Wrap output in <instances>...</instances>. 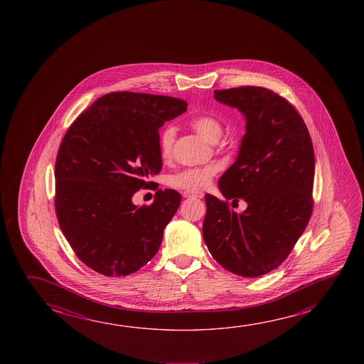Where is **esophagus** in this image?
<instances>
[{
    "mask_svg": "<svg viewBox=\"0 0 364 364\" xmlns=\"http://www.w3.org/2000/svg\"><path fill=\"white\" fill-rule=\"evenodd\" d=\"M185 198H198V199H200L203 198L202 193H189V191H185L184 193Z\"/></svg>",
    "mask_w": 364,
    "mask_h": 364,
    "instance_id": "esophagus-1",
    "label": "esophagus"
}]
</instances>
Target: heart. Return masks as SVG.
Listing matches in <instances>:
<instances>
[{"mask_svg":"<svg viewBox=\"0 0 364 364\" xmlns=\"http://www.w3.org/2000/svg\"><path fill=\"white\" fill-rule=\"evenodd\" d=\"M191 125L193 129H196L198 133H200L203 137L208 139L209 142L215 144L220 141V138L223 136V123L218 118L209 114H202L197 115L191 120ZM176 138V128L173 125H168L164 128V131L159 138V144H160V154L164 160H170L173 155V144ZM217 166L215 165H207V166L186 167L179 173H173L168 178V184L178 188L181 191H204L208 188L212 180L217 173Z\"/></svg>","mask_w":364,"mask_h":364,"instance_id":"1","label":"heart"}]
</instances>
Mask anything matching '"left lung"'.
<instances>
[{
	"label": "left lung",
	"mask_w": 364,
	"mask_h": 364,
	"mask_svg": "<svg viewBox=\"0 0 364 364\" xmlns=\"http://www.w3.org/2000/svg\"><path fill=\"white\" fill-rule=\"evenodd\" d=\"M217 102L245 115L239 156L218 181L220 200L207 194L203 239L220 267L254 278L278 268L312 215L315 154L310 133L292 104L272 90H215ZM242 198L248 208H229Z\"/></svg>",
	"instance_id": "8db88e82"
}]
</instances>
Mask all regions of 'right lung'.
I'll list each match as a JSON object with an SVG mask.
<instances>
[{"label":"right lung","mask_w":364,"mask_h":364,"mask_svg":"<svg viewBox=\"0 0 364 364\" xmlns=\"http://www.w3.org/2000/svg\"><path fill=\"white\" fill-rule=\"evenodd\" d=\"M170 96L110 92L72 123L55 160L54 205L60 230L81 262L107 277L144 267L160 249L181 196L157 191L151 205L132 197L161 171L159 129L186 112Z\"/></svg>","instance_id":"right-lung-1"}]
</instances>
